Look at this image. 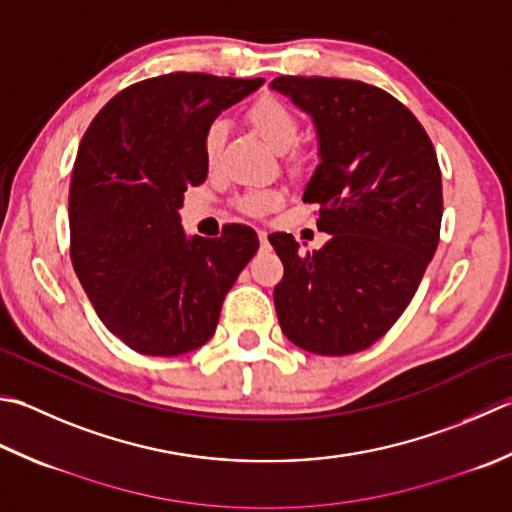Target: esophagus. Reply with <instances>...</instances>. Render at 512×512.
<instances>
[{
    "label": "esophagus",
    "mask_w": 512,
    "mask_h": 512,
    "mask_svg": "<svg viewBox=\"0 0 512 512\" xmlns=\"http://www.w3.org/2000/svg\"><path fill=\"white\" fill-rule=\"evenodd\" d=\"M257 237H259V242H262V248H268V233H266V230H259Z\"/></svg>",
    "instance_id": "esophagus-1"
}]
</instances>
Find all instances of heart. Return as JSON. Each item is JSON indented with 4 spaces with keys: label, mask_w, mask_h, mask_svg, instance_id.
I'll list each match as a JSON object with an SVG mask.
<instances>
[{
    "label": "heart",
    "mask_w": 512,
    "mask_h": 512,
    "mask_svg": "<svg viewBox=\"0 0 512 512\" xmlns=\"http://www.w3.org/2000/svg\"><path fill=\"white\" fill-rule=\"evenodd\" d=\"M248 122L257 130V135L264 139V142L277 150V153H286L290 147L297 144L299 139V117L295 115V110L290 108L284 99H279L275 95H262L255 99L248 108ZM224 133L226 128L222 122H213L204 133V157L208 164H213L219 150H222L224 144ZM288 162L293 166H302L304 164V153L302 150L294 148L288 153ZM279 202H282V193L277 190H250L242 199H239V208L248 215H262L266 210L275 208Z\"/></svg>",
    "instance_id": "obj_1"
}]
</instances>
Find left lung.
I'll use <instances>...</instances> for the list:
<instances>
[{"instance_id":"8db88e82","label":"left lung","mask_w":512,"mask_h":512,"mask_svg":"<svg viewBox=\"0 0 512 512\" xmlns=\"http://www.w3.org/2000/svg\"><path fill=\"white\" fill-rule=\"evenodd\" d=\"M270 88L313 117L319 162L304 190L328 242L299 253L268 239L284 264L275 310L284 335L315 355H350L384 337L417 293L442 228L433 142L386 90L357 79L282 75Z\"/></svg>"}]
</instances>
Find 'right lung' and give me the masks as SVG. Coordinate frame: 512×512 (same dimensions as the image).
I'll return each instance as SVG.
<instances>
[{
  "instance_id": "right-lung-1",
  "label": "right lung",
  "mask_w": 512,
  "mask_h": 512,
  "mask_svg": "<svg viewBox=\"0 0 512 512\" xmlns=\"http://www.w3.org/2000/svg\"><path fill=\"white\" fill-rule=\"evenodd\" d=\"M262 84L150 77L119 90L82 137L68 193L70 262L104 326L137 353L175 357L204 346L257 253L250 226L188 239L177 210L208 175L206 128Z\"/></svg>"
}]
</instances>
